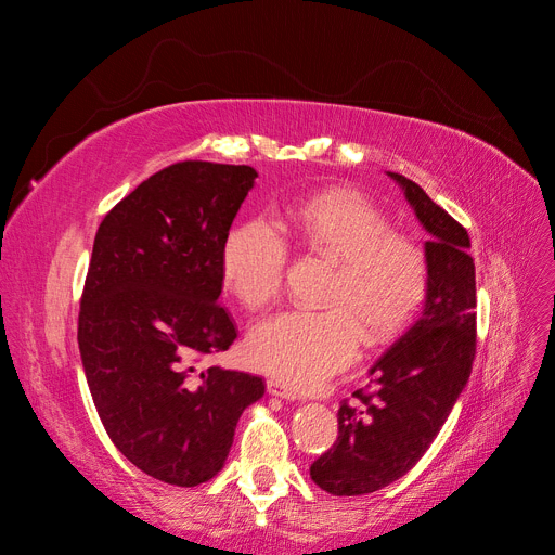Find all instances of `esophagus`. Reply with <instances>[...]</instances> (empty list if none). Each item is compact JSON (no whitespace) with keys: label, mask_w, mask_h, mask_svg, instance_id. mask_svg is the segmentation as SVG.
<instances>
[{"label":"esophagus","mask_w":555,"mask_h":555,"mask_svg":"<svg viewBox=\"0 0 555 555\" xmlns=\"http://www.w3.org/2000/svg\"><path fill=\"white\" fill-rule=\"evenodd\" d=\"M266 389H268V393H271V396L284 398V400H298V398H300V396H298V389H294L292 384L282 382V379H268V382H266Z\"/></svg>","instance_id":"esophagus-1"}]
</instances>
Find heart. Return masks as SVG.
Returning a JSON list of instances; mask_svg holds the SVG:
<instances>
[{
	"label": "heart",
	"instance_id": "heart-1",
	"mask_svg": "<svg viewBox=\"0 0 555 555\" xmlns=\"http://www.w3.org/2000/svg\"><path fill=\"white\" fill-rule=\"evenodd\" d=\"M289 236L328 259L335 273L326 310H287L249 331L247 357L282 382L310 386L338 373L365 345H384L410 324L428 287L424 249L389 231L384 212L354 190L335 188L308 196L282 217ZM287 243L263 220L229 233L222 249L224 287L245 308L278 298L287 268Z\"/></svg>",
	"mask_w": 555,
	"mask_h": 555
}]
</instances>
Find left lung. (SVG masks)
<instances>
[{
	"label": "left lung",
	"mask_w": 555,
	"mask_h": 555,
	"mask_svg": "<svg viewBox=\"0 0 555 555\" xmlns=\"http://www.w3.org/2000/svg\"><path fill=\"white\" fill-rule=\"evenodd\" d=\"M418 224L428 231L426 300L412 326L371 367L375 391L343 400L338 440L310 465L312 481L331 495L375 493L393 483L438 438L473 373L477 349V287L467 231L400 173Z\"/></svg>",
	"instance_id": "1"
}]
</instances>
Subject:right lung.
<instances>
[{
	"instance_id": "obj_1",
	"label": "right lung",
	"mask_w": 555,
	"mask_h": 555,
	"mask_svg": "<svg viewBox=\"0 0 555 555\" xmlns=\"http://www.w3.org/2000/svg\"><path fill=\"white\" fill-rule=\"evenodd\" d=\"M251 166L178 162L99 224L80 298L78 347L108 438L145 475L198 486L220 473L257 375L208 367L236 326L217 304L222 249Z\"/></svg>"
}]
</instances>
